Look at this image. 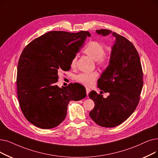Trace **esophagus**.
<instances>
[{"label": "esophagus", "instance_id": "esophagus-1", "mask_svg": "<svg viewBox=\"0 0 158 158\" xmlns=\"http://www.w3.org/2000/svg\"><path fill=\"white\" fill-rule=\"evenodd\" d=\"M90 92V88H86V95L88 96V94H89V92Z\"/></svg>", "mask_w": 158, "mask_h": 158}]
</instances>
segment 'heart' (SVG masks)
<instances>
[{"label": "heart", "mask_w": 158, "mask_h": 158, "mask_svg": "<svg viewBox=\"0 0 158 158\" xmlns=\"http://www.w3.org/2000/svg\"><path fill=\"white\" fill-rule=\"evenodd\" d=\"M104 46L98 41H90L88 43L83 50V52L88 57L95 61V63L99 67H104L108 64L111 58V53L104 51ZM77 57L75 56L71 60L70 66L74 68L76 64ZM98 77V73H81L78 74L75 79L79 83L86 86H92L95 84V80Z\"/></svg>", "instance_id": "heart-1"}]
</instances>
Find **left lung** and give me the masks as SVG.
Returning <instances> with one entry per match:
<instances>
[{"label":"left lung","instance_id":"1","mask_svg":"<svg viewBox=\"0 0 158 158\" xmlns=\"http://www.w3.org/2000/svg\"><path fill=\"white\" fill-rule=\"evenodd\" d=\"M106 36L112 31L96 30ZM115 37L110 64L98 81L102 92L109 93L106 98L95 91L89 93L95 106L90 117L101 127H115L126 121L138 106L143 85V73L139 56L133 44L127 39L113 32Z\"/></svg>","mask_w":158,"mask_h":158}]
</instances>
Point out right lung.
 <instances>
[{
    "label": "right lung",
    "instance_id": "add662e5",
    "mask_svg": "<svg viewBox=\"0 0 158 158\" xmlns=\"http://www.w3.org/2000/svg\"><path fill=\"white\" fill-rule=\"evenodd\" d=\"M90 33L52 31L27 45L19 60L17 97L26 119L43 129L60 125L66 118L70 101L86 97L83 85L70 83L59 88L60 71L70 69L71 60Z\"/></svg>",
    "mask_w": 158,
    "mask_h": 158
}]
</instances>
